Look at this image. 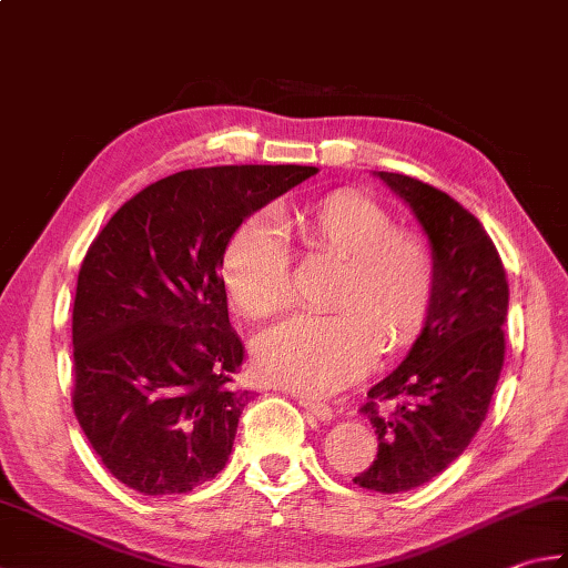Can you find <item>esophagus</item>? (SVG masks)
<instances>
[{
    "label": "esophagus",
    "mask_w": 568,
    "mask_h": 568,
    "mask_svg": "<svg viewBox=\"0 0 568 568\" xmlns=\"http://www.w3.org/2000/svg\"><path fill=\"white\" fill-rule=\"evenodd\" d=\"M296 400H298V405H302L304 410H308L314 417H318V420H331V417H334V408H331L328 403L314 400V398H308V395H298Z\"/></svg>",
    "instance_id": "esophagus-1"
}]
</instances>
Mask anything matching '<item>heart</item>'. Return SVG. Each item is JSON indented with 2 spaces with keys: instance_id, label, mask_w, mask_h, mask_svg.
<instances>
[{
  "instance_id": "obj_1",
  "label": "heart",
  "mask_w": 568,
  "mask_h": 568,
  "mask_svg": "<svg viewBox=\"0 0 568 568\" xmlns=\"http://www.w3.org/2000/svg\"><path fill=\"white\" fill-rule=\"evenodd\" d=\"M284 224L314 256L341 262L331 308L274 324L252 344L262 378L304 393H334L373 368L381 346L403 351L430 321L435 254L420 234L395 230L390 212L361 192L336 190L284 212ZM220 274L232 306L247 318L292 302L288 252L270 220L250 217L224 244Z\"/></svg>"
}]
</instances>
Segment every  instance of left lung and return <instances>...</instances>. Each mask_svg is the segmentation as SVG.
Instances as JSON below:
<instances>
[{"instance_id":"obj_1","label":"left lung","mask_w":568,"mask_h":568,"mask_svg":"<svg viewBox=\"0 0 568 568\" xmlns=\"http://www.w3.org/2000/svg\"><path fill=\"white\" fill-rule=\"evenodd\" d=\"M413 210L437 264L430 321L405 361L368 390L361 413L378 455L353 483L395 495L430 483L473 443L505 363L507 274L483 224L457 200L400 173H373ZM393 399L385 414L377 403Z\"/></svg>"}]
</instances>
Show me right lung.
Here are the masks:
<instances>
[{
	"label": "right lung",
	"instance_id": "add662e5",
	"mask_svg": "<svg viewBox=\"0 0 568 568\" xmlns=\"http://www.w3.org/2000/svg\"><path fill=\"white\" fill-rule=\"evenodd\" d=\"M312 165L183 170L138 192L83 256L73 298V413L109 473L141 495H185L227 463L250 390L217 276L252 212Z\"/></svg>",
	"mask_w": 568,
	"mask_h": 568
}]
</instances>
